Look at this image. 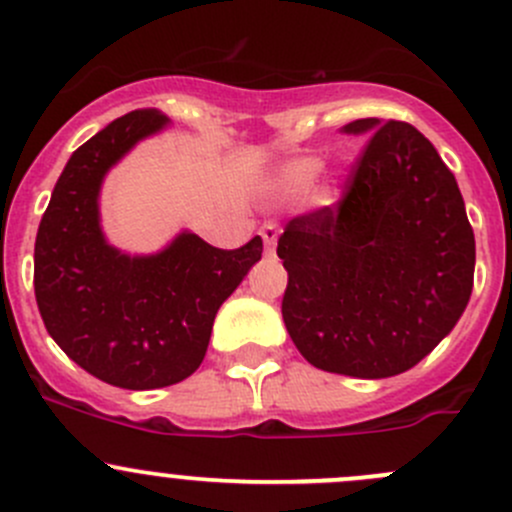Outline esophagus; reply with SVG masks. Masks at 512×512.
<instances>
[{
    "label": "esophagus",
    "mask_w": 512,
    "mask_h": 512,
    "mask_svg": "<svg viewBox=\"0 0 512 512\" xmlns=\"http://www.w3.org/2000/svg\"><path fill=\"white\" fill-rule=\"evenodd\" d=\"M277 235H280V225H277L275 220H267V223L260 227V237L265 240L267 250H272V247H275Z\"/></svg>",
    "instance_id": "34e87169"
}]
</instances>
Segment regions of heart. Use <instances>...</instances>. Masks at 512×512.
Returning <instances> with one entry per match:
<instances>
[{"label":"heart","instance_id":"obj_1","mask_svg":"<svg viewBox=\"0 0 512 512\" xmlns=\"http://www.w3.org/2000/svg\"><path fill=\"white\" fill-rule=\"evenodd\" d=\"M317 173H319V160L304 158V160H297V163L289 165L287 180H289V185H294V188H304V185L312 183L314 175Z\"/></svg>","mask_w":512,"mask_h":512}]
</instances>
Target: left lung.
<instances>
[{"label":"left lung","mask_w":512,"mask_h":512,"mask_svg":"<svg viewBox=\"0 0 512 512\" xmlns=\"http://www.w3.org/2000/svg\"><path fill=\"white\" fill-rule=\"evenodd\" d=\"M369 133L334 205L294 215L277 240L282 317L312 366L356 379L411 369L471 299L476 237L456 178L406 121Z\"/></svg>","instance_id":"8db88e82"}]
</instances>
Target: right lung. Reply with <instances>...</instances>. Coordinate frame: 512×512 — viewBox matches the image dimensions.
Instances as JSON below:
<instances>
[{
    "mask_svg": "<svg viewBox=\"0 0 512 512\" xmlns=\"http://www.w3.org/2000/svg\"><path fill=\"white\" fill-rule=\"evenodd\" d=\"M165 123L156 108H141L76 148L34 245V294L46 332L91 376L133 391L178 384L198 369L220 304L262 257L260 235L220 250L183 232L151 257L121 255L103 240V175Z\"/></svg>",
    "mask_w": 512,
    "mask_h": 512,
    "instance_id": "1",
    "label": "right lung"
}]
</instances>
